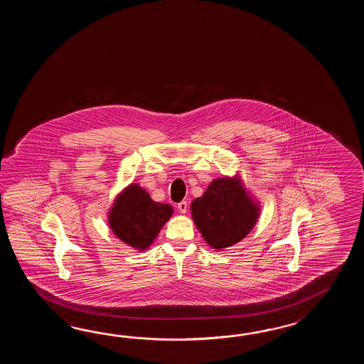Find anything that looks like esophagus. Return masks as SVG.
<instances>
[{
  "label": "esophagus",
  "mask_w": 364,
  "mask_h": 364,
  "mask_svg": "<svg viewBox=\"0 0 364 364\" xmlns=\"http://www.w3.org/2000/svg\"><path fill=\"white\" fill-rule=\"evenodd\" d=\"M178 210L181 213L187 212V201H181L178 204Z\"/></svg>",
  "instance_id": "1"
}]
</instances>
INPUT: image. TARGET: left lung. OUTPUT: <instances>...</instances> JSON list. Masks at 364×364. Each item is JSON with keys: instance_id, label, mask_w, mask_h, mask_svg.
Here are the masks:
<instances>
[{"instance_id": "8db88e82", "label": "left lung", "mask_w": 364, "mask_h": 364, "mask_svg": "<svg viewBox=\"0 0 364 364\" xmlns=\"http://www.w3.org/2000/svg\"><path fill=\"white\" fill-rule=\"evenodd\" d=\"M260 205L240 176L213 179L191 203V216L201 237L215 250L232 247L254 229Z\"/></svg>"}]
</instances>
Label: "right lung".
<instances>
[{"label":"right lung","mask_w":364,"mask_h":364,"mask_svg":"<svg viewBox=\"0 0 364 364\" xmlns=\"http://www.w3.org/2000/svg\"><path fill=\"white\" fill-rule=\"evenodd\" d=\"M173 215L171 204L156 203L138 183L117 195L109 209L108 223L117 238L130 247L147 250Z\"/></svg>","instance_id":"right-lung-1"}]
</instances>
